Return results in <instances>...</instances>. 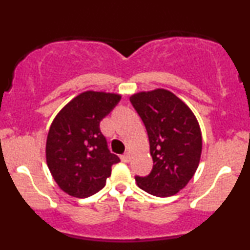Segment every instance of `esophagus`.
Masks as SVG:
<instances>
[{
	"mask_svg": "<svg viewBox=\"0 0 250 250\" xmlns=\"http://www.w3.org/2000/svg\"><path fill=\"white\" fill-rule=\"evenodd\" d=\"M129 160H130V156H129V154L121 155V161L122 162H129Z\"/></svg>",
	"mask_w": 250,
	"mask_h": 250,
	"instance_id": "34e87169",
	"label": "esophagus"
}]
</instances>
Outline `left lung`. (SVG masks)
Wrapping results in <instances>:
<instances>
[{
	"instance_id": "1",
	"label": "left lung",
	"mask_w": 250,
	"mask_h": 250,
	"mask_svg": "<svg viewBox=\"0 0 250 250\" xmlns=\"http://www.w3.org/2000/svg\"><path fill=\"white\" fill-rule=\"evenodd\" d=\"M130 102L147 129L154 163L147 176H135L137 186L159 197L179 193L200 163L202 136L196 117L166 89L134 94Z\"/></svg>"
}]
</instances>
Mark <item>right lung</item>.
Wrapping results in <instances>:
<instances>
[{
    "instance_id": "1",
    "label": "right lung",
    "mask_w": 250,
    "mask_h": 250,
    "mask_svg": "<svg viewBox=\"0 0 250 250\" xmlns=\"http://www.w3.org/2000/svg\"><path fill=\"white\" fill-rule=\"evenodd\" d=\"M121 95L88 90L65 104L51 123L45 145L47 165L55 182L70 196L84 199L105 186L111 154L100 122L115 108Z\"/></svg>"
}]
</instances>
